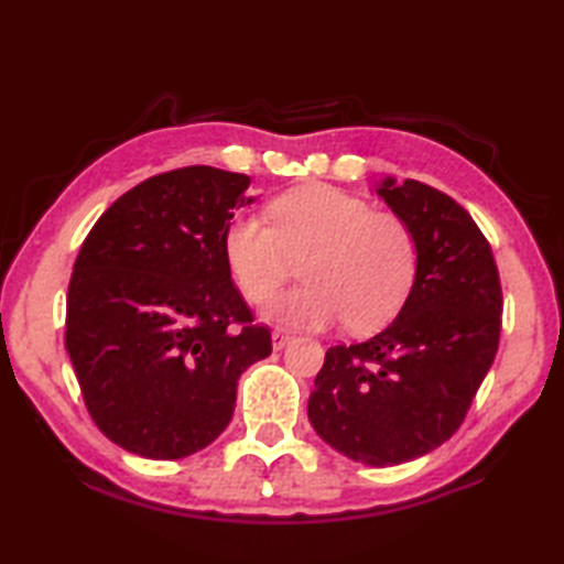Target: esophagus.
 Listing matches in <instances>:
<instances>
[{"mask_svg": "<svg viewBox=\"0 0 564 564\" xmlns=\"http://www.w3.org/2000/svg\"><path fill=\"white\" fill-rule=\"evenodd\" d=\"M291 339H293L291 334H289V332H283V329H273V332H271V341H273V349H275V351H281L283 346L289 344Z\"/></svg>", "mask_w": 564, "mask_h": 564, "instance_id": "34e87169", "label": "esophagus"}]
</instances>
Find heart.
Listing matches in <instances>:
<instances>
[{
    "label": "heart",
    "instance_id": "1",
    "mask_svg": "<svg viewBox=\"0 0 564 564\" xmlns=\"http://www.w3.org/2000/svg\"><path fill=\"white\" fill-rule=\"evenodd\" d=\"M259 215L225 227L223 251L247 301L263 303L303 259L305 285L269 303L267 317L297 329H325L346 319L351 332H373L398 315L416 269V235L402 215L373 210L361 196L329 184H307L275 196Z\"/></svg>",
    "mask_w": 564,
    "mask_h": 564
}]
</instances>
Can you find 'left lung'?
I'll return each mask as SVG.
<instances>
[{"label": "left lung", "mask_w": 564, "mask_h": 564, "mask_svg": "<svg viewBox=\"0 0 564 564\" xmlns=\"http://www.w3.org/2000/svg\"><path fill=\"white\" fill-rule=\"evenodd\" d=\"M378 194L416 235V279L386 329L325 354L307 416L334 451L386 467L458 431L495 361L505 303L492 247L460 203L414 178H386Z\"/></svg>", "instance_id": "obj_1"}]
</instances>
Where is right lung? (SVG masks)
Instances as JSON below:
<instances>
[{"label":"right lung","instance_id":"1","mask_svg":"<svg viewBox=\"0 0 564 564\" xmlns=\"http://www.w3.org/2000/svg\"><path fill=\"white\" fill-rule=\"evenodd\" d=\"M249 184L203 164L150 176L82 242L65 346L94 424L142 458L206 448L230 424L239 376L271 354L223 251Z\"/></svg>","mask_w":564,"mask_h":564}]
</instances>
